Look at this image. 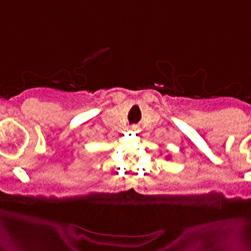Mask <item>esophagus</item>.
I'll use <instances>...</instances> for the list:
<instances>
[{
  "label": "esophagus",
  "instance_id": "1",
  "mask_svg": "<svg viewBox=\"0 0 251 251\" xmlns=\"http://www.w3.org/2000/svg\"><path fill=\"white\" fill-rule=\"evenodd\" d=\"M130 130H132V132H140V127H138V126H137V124H133V126H132V127H130Z\"/></svg>",
  "mask_w": 251,
  "mask_h": 251
}]
</instances>
